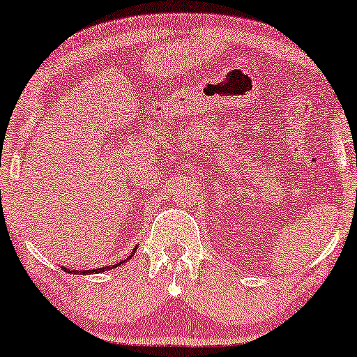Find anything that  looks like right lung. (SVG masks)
<instances>
[{"mask_svg":"<svg viewBox=\"0 0 357 357\" xmlns=\"http://www.w3.org/2000/svg\"><path fill=\"white\" fill-rule=\"evenodd\" d=\"M135 250H137V248H134L132 249V252H130V255L128 257V260L132 257V255L135 254ZM121 264H124V260H119L118 264H114V265H109V267H102V268H93V270H71V268H63L64 272H68V273H76V275H89V273H102V272H107V270H112V268H116V267H119V265Z\"/></svg>","mask_w":357,"mask_h":357,"instance_id":"obj_1","label":"right lung"}]
</instances>
